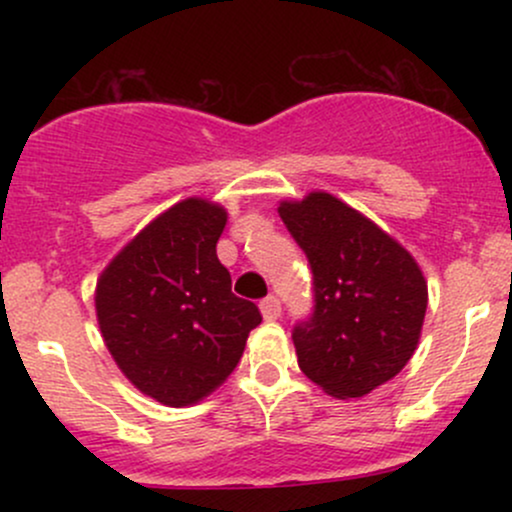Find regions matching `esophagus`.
Instances as JSON below:
<instances>
[{"label":"esophagus","mask_w":512,"mask_h":512,"mask_svg":"<svg viewBox=\"0 0 512 512\" xmlns=\"http://www.w3.org/2000/svg\"><path fill=\"white\" fill-rule=\"evenodd\" d=\"M260 310L264 315V320H276L281 315V301L276 296H267L260 301Z\"/></svg>","instance_id":"obj_1"}]
</instances>
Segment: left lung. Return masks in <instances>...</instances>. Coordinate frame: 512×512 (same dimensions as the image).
<instances>
[{
	"label": "left lung",
	"mask_w": 512,
	"mask_h": 512,
	"mask_svg": "<svg viewBox=\"0 0 512 512\" xmlns=\"http://www.w3.org/2000/svg\"><path fill=\"white\" fill-rule=\"evenodd\" d=\"M313 272V310L293 325L298 366L327 395L363 397L407 366L428 289L419 264L327 192L279 207Z\"/></svg>",
	"instance_id": "left-lung-1"
}]
</instances>
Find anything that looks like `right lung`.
<instances>
[{"label":"right lung","mask_w":512,"mask_h":512,"mask_svg":"<svg viewBox=\"0 0 512 512\" xmlns=\"http://www.w3.org/2000/svg\"><path fill=\"white\" fill-rule=\"evenodd\" d=\"M223 226L221 207L185 199L149 223L98 281L105 346L144 395L168 407L216 390L262 322L257 305L231 291L216 257Z\"/></svg>","instance_id":"add662e5"}]
</instances>
